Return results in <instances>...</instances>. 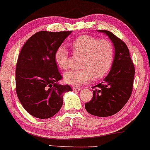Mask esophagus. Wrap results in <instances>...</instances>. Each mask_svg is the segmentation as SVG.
<instances>
[{
  "label": "esophagus",
  "instance_id": "esophagus-1",
  "mask_svg": "<svg viewBox=\"0 0 150 150\" xmlns=\"http://www.w3.org/2000/svg\"><path fill=\"white\" fill-rule=\"evenodd\" d=\"M81 87H76V86H73V90L74 91H79L81 89Z\"/></svg>",
  "mask_w": 150,
  "mask_h": 150
}]
</instances>
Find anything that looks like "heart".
<instances>
[{
    "label": "heart",
    "instance_id": "1",
    "mask_svg": "<svg viewBox=\"0 0 150 150\" xmlns=\"http://www.w3.org/2000/svg\"><path fill=\"white\" fill-rule=\"evenodd\" d=\"M72 50L76 55H83L81 69H71L64 74V81L74 86L90 82L104 78L112 68L115 59L113 44L108 40L100 39L91 35H83L71 43ZM57 66L66 70L69 66V52L67 47L61 45L54 54Z\"/></svg>",
    "mask_w": 150,
    "mask_h": 150
}]
</instances>
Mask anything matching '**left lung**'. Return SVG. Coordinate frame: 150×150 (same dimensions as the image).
I'll return each instance as SVG.
<instances>
[{"label": "left lung", "instance_id": "8db88e82", "mask_svg": "<svg viewBox=\"0 0 150 150\" xmlns=\"http://www.w3.org/2000/svg\"><path fill=\"white\" fill-rule=\"evenodd\" d=\"M109 37L115 47V59L112 69L104 81L92 87V100L85 104L91 115L107 117L123 108L132 95L135 68L126 43L112 32L99 30Z\"/></svg>", "mask_w": 150, "mask_h": 150}]
</instances>
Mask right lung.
I'll use <instances>...</instances> for the list:
<instances>
[{"label": "right lung", "instance_id": "1", "mask_svg": "<svg viewBox=\"0 0 150 150\" xmlns=\"http://www.w3.org/2000/svg\"><path fill=\"white\" fill-rule=\"evenodd\" d=\"M71 31H40L21 48L16 63V91L24 108L32 116L49 118L63 105V94L71 86L58 84L62 79L54 58L55 50Z\"/></svg>", "mask_w": 150, "mask_h": 150}]
</instances>
